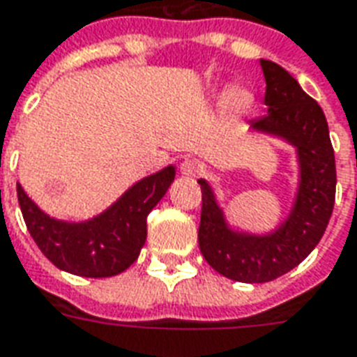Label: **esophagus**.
I'll list each match as a JSON object with an SVG mask.
<instances>
[{"label":"esophagus","instance_id":"esophagus-1","mask_svg":"<svg viewBox=\"0 0 357 357\" xmlns=\"http://www.w3.org/2000/svg\"><path fill=\"white\" fill-rule=\"evenodd\" d=\"M179 170L183 176H189V178H195V176H202L206 172V165L199 158H185L181 166H179Z\"/></svg>","mask_w":357,"mask_h":357}]
</instances>
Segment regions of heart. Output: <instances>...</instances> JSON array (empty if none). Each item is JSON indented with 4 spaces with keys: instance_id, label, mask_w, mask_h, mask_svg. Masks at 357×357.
<instances>
[{
    "instance_id": "heart-1",
    "label": "heart",
    "mask_w": 357,
    "mask_h": 357,
    "mask_svg": "<svg viewBox=\"0 0 357 357\" xmlns=\"http://www.w3.org/2000/svg\"><path fill=\"white\" fill-rule=\"evenodd\" d=\"M229 102H231L234 107H245V105L250 104V94L245 91H234L229 98Z\"/></svg>"
}]
</instances>
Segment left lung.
<instances>
[{
    "label": "left lung",
    "instance_id": "1",
    "mask_svg": "<svg viewBox=\"0 0 357 357\" xmlns=\"http://www.w3.org/2000/svg\"><path fill=\"white\" fill-rule=\"evenodd\" d=\"M265 73V117L253 121L257 130L278 134L299 149L301 189L284 225L266 236L231 231L204 179L199 245L208 265L234 282L263 284L289 273L318 245L335 206V151L326 115L318 102L274 62L261 60Z\"/></svg>",
    "mask_w": 357,
    "mask_h": 357
}]
</instances>
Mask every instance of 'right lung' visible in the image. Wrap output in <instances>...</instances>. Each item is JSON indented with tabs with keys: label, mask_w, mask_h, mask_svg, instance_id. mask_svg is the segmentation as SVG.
Wrapping results in <instances>:
<instances>
[{
	"label": "right lung",
	"mask_w": 357,
	"mask_h": 357,
	"mask_svg": "<svg viewBox=\"0 0 357 357\" xmlns=\"http://www.w3.org/2000/svg\"><path fill=\"white\" fill-rule=\"evenodd\" d=\"M174 176V166H168L142 179L112 208L84 223L51 219L26 197L20 185L17 197L31 238L52 265L84 278H107L138 259L147 236V215L165 197Z\"/></svg>",
	"instance_id": "right-lung-1"
}]
</instances>
